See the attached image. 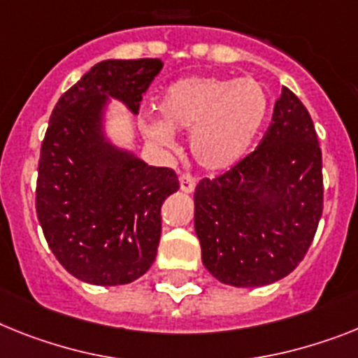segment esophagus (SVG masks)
<instances>
[{
	"label": "esophagus",
	"mask_w": 358,
	"mask_h": 358,
	"mask_svg": "<svg viewBox=\"0 0 358 358\" xmlns=\"http://www.w3.org/2000/svg\"><path fill=\"white\" fill-rule=\"evenodd\" d=\"M196 187V178L191 173H182L180 174V189L184 193H193Z\"/></svg>",
	"instance_id": "1"
}]
</instances>
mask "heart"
Masks as SVG:
<instances>
[{"mask_svg":"<svg viewBox=\"0 0 358 358\" xmlns=\"http://www.w3.org/2000/svg\"><path fill=\"white\" fill-rule=\"evenodd\" d=\"M269 110L262 83L253 78L189 76L174 82L158 100L162 122L147 125V136L173 149V131H191V151L203 169L238 164L253 145Z\"/></svg>","mask_w":358,"mask_h":358,"instance_id":"obj_1","label":"heart"}]
</instances>
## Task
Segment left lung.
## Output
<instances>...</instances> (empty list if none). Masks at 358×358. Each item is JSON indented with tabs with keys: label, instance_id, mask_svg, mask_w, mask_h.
<instances>
[{
	"label": "left lung",
	"instance_id": "left-lung-1",
	"mask_svg": "<svg viewBox=\"0 0 358 358\" xmlns=\"http://www.w3.org/2000/svg\"><path fill=\"white\" fill-rule=\"evenodd\" d=\"M322 209V151L313 120L282 87L257 149L194 189L203 266L236 287L280 280L308 253Z\"/></svg>",
	"mask_w": 358,
	"mask_h": 358
}]
</instances>
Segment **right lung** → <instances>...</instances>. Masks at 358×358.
I'll use <instances>...</instances> for the list:
<instances>
[{"mask_svg": "<svg viewBox=\"0 0 358 358\" xmlns=\"http://www.w3.org/2000/svg\"><path fill=\"white\" fill-rule=\"evenodd\" d=\"M162 67L156 58L96 63L50 114L38 164L36 213L54 257L89 284H129L151 267L162 235V203L180 187L173 169L118 151L100 127L107 96L138 113Z\"/></svg>", "mask_w": 358, "mask_h": 358, "instance_id": "add662e5", "label": "right lung"}]
</instances>
